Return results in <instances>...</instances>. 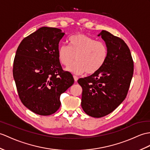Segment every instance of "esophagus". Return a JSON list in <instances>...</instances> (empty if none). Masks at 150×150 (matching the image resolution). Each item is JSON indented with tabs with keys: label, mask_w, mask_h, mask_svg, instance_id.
I'll return each instance as SVG.
<instances>
[{
	"label": "esophagus",
	"mask_w": 150,
	"mask_h": 150,
	"mask_svg": "<svg viewBox=\"0 0 150 150\" xmlns=\"http://www.w3.org/2000/svg\"><path fill=\"white\" fill-rule=\"evenodd\" d=\"M74 81H75V82H76L78 81V77L76 76H74Z\"/></svg>",
	"instance_id": "1"
}]
</instances>
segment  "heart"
Wrapping results in <instances>:
<instances>
[{"mask_svg": "<svg viewBox=\"0 0 150 150\" xmlns=\"http://www.w3.org/2000/svg\"><path fill=\"white\" fill-rule=\"evenodd\" d=\"M68 47L61 45L57 50L58 59L66 67L74 64L67 70L76 75L85 71L93 74L102 68L107 59L108 48L105 43L83 34L71 36L68 40Z\"/></svg>", "mask_w": 150, "mask_h": 150, "instance_id": "heart-1", "label": "heart"}]
</instances>
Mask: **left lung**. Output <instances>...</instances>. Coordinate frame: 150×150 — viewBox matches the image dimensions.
<instances>
[{
	"instance_id": "8db88e82",
	"label": "left lung",
	"mask_w": 150,
	"mask_h": 150,
	"mask_svg": "<svg viewBox=\"0 0 150 150\" xmlns=\"http://www.w3.org/2000/svg\"><path fill=\"white\" fill-rule=\"evenodd\" d=\"M100 36L108 48L105 63L91 75L78 80L82 88V109L94 117L106 116L123 102L134 74L133 59L125 41L106 30Z\"/></svg>"
}]
</instances>
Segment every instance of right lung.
Masks as SVG:
<instances>
[{
  "label": "right lung",
  "mask_w": 150,
  "mask_h": 150,
  "mask_svg": "<svg viewBox=\"0 0 150 150\" xmlns=\"http://www.w3.org/2000/svg\"><path fill=\"white\" fill-rule=\"evenodd\" d=\"M64 35L57 28L41 27L22 41L14 59L13 78L21 102L41 116L56 112L61 95L74 83L58 59L59 43Z\"/></svg>",
  "instance_id": "right-lung-1"
}]
</instances>
